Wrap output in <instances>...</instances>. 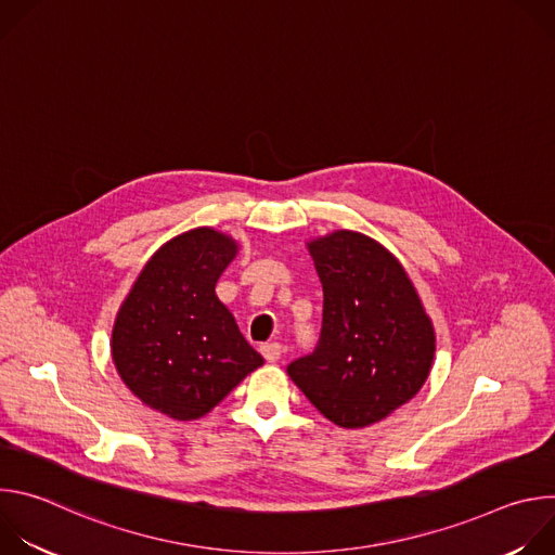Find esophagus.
<instances>
[{
  "instance_id": "esophagus-1",
  "label": "esophagus",
  "mask_w": 555,
  "mask_h": 555,
  "mask_svg": "<svg viewBox=\"0 0 555 555\" xmlns=\"http://www.w3.org/2000/svg\"><path fill=\"white\" fill-rule=\"evenodd\" d=\"M261 353L268 362H276L283 353V347L279 343H266V345H261Z\"/></svg>"
}]
</instances>
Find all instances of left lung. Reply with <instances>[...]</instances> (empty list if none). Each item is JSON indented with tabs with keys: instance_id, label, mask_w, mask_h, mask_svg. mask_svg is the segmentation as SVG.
<instances>
[{
	"instance_id": "left-lung-1",
	"label": "left lung",
	"mask_w": 555,
	"mask_h": 555,
	"mask_svg": "<svg viewBox=\"0 0 555 555\" xmlns=\"http://www.w3.org/2000/svg\"><path fill=\"white\" fill-rule=\"evenodd\" d=\"M323 283V332L287 366L330 422L366 428L413 400L435 360V327L402 263L356 230L307 242Z\"/></svg>"
}]
</instances>
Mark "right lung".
Listing matches in <instances>:
<instances>
[{"instance_id": "obj_1", "label": "right lung", "mask_w": 555, "mask_h": 555, "mask_svg": "<svg viewBox=\"0 0 555 555\" xmlns=\"http://www.w3.org/2000/svg\"><path fill=\"white\" fill-rule=\"evenodd\" d=\"M236 253L240 244L225 232L186 230L153 253L122 300L112 360L151 411L199 420L263 364L215 294Z\"/></svg>"}]
</instances>
